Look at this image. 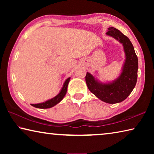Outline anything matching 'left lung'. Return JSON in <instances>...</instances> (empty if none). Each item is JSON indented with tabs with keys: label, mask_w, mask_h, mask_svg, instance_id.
Instances as JSON below:
<instances>
[{
	"label": "left lung",
	"mask_w": 154,
	"mask_h": 154,
	"mask_svg": "<svg viewBox=\"0 0 154 154\" xmlns=\"http://www.w3.org/2000/svg\"><path fill=\"white\" fill-rule=\"evenodd\" d=\"M106 35L120 43L124 48L125 60L119 76L112 82H102L87 72L85 82L88 89L103 102L116 104L124 101L136 85L138 72V58L134 47L126 36L113 27L108 28Z\"/></svg>",
	"instance_id": "obj_1"
}]
</instances>
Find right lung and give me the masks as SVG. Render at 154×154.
Wrapping results in <instances>:
<instances>
[{
  "label": "right lung",
  "mask_w": 154,
  "mask_h": 154,
  "mask_svg": "<svg viewBox=\"0 0 154 154\" xmlns=\"http://www.w3.org/2000/svg\"><path fill=\"white\" fill-rule=\"evenodd\" d=\"M70 79H71V77L67 78V79L65 80V82L64 83L63 85H62L60 91V92L55 96V97L49 99V100H46L43 103H37V104H31V105L33 106L34 107L38 108V109H48V108L53 107V106L56 105L57 104H58L60 102L65 96V95H66V92H67L68 85H69Z\"/></svg>",
  "instance_id": "right-lung-1"
}]
</instances>
